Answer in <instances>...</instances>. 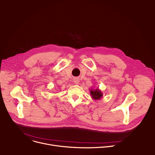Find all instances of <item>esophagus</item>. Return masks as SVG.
Listing matches in <instances>:
<instances>
[{"label": "esophagus", "instance_id": "1", "mask_svg": "<svg viewBox=\"0 0 155 155\" xmlns=\"http://www.w3.org/2000/svg\"><path fill=\"white\" fill-rule=\"evenodd\" d=\"M74 84H78V83H79V80H78V79L75 78V79H74Z\"/></svg>", "mask_w": 155, "mask_h": 155}]
</instances>
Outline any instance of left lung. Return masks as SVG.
<instances>
[{
  "mask_svg": "<svg viewBox=\"0 0 155 155\" xmlns=\"http://www.w3.org/2000/svg\"><path fill=\"white\" fill-rule=\"evenodd\" d=\"M90 90L91 97L94 100H99L103 97V93L98 88H90Z\"/></svg>",
  "mask_w": 155,
  "mask_h": 155,
  "instance_id": "1",
  "label": "left lung"
}]
</instances>
